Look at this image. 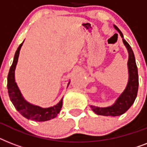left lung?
<instances>
[{
    "label": "left lung",
    "mask_w": 147,
    "mask_h": 147,
    "mask_svg": "<svg viewBox=\"0 0 147 147\" xmlns=\"http://www.w3.org/2000/svg\"><path fill=\"white\" fill-rule=\"evenodd\" d=\"M114 27L116 30H117L120 35L122 37V40L125 47L128 52V82L126 86L125 89L121 95L117 98L115 102L111 106L105 107H96L94 105H90L92 110L98 115L102 116H119L124 114L134 102L135 99L137 98L138 86H139V78H138V71H137L136 60L131 47L128 42L123 39V33L118 29V27L114 25Z\"/></svg>",
    "instance_id": "left-lung-1"
}]
</instances>
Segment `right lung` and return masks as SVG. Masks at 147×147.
<instances>
[{"label": "right lung", "instance_id": "right-lung-1", "mask_svg": "<svg viewBox=\"0 0 147 147\" xmlns=\"http://www.w3.org/2000/svg\"><path fill=\"white\" fill-rule=\"evenodd\" d=\"M23 43L24 42L20 45L15 53L12 65L10 67V71L8 73L7 90L9 97L15 108L17 110V111L26 119L34 121H39V122L49 121L51 119L55 118L61 111L63 98L60 100L57 105L49 107H40L37 105L30 104L27 100H25V98L22 95L21 92L17 86V82H15V69H16V66L18 62L20 50L21 49ZM69 83H70V81L68 83L67 88L69 86Z\"/></svg>", "mask_w": 147, "mask_h": 147}]
</instances>
